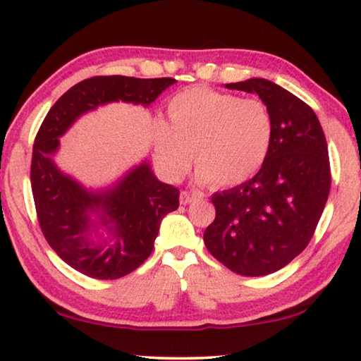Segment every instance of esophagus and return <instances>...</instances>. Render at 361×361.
Wrapping results in <instances>:
<instances>
[{
  "mask_svg": "<svg viewBox=\"0 0 361 361\" xmlns=\"http://www.w3.org/2000/svg\"><path fill=\"white\" fill-rule=\"evenodd\" d=\"M197 197H201L197 195V192H188V191H183L180 195V202L183 204V206H186V204H190L192 201H196Z\"/></svg>",
  "mask_w": 361,
  "mask_h": 361,
  "instance_id": "obj_1",
  "label": "esophagus"
}]
</instances>
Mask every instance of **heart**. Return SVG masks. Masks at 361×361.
Segmentation results:
<instances>
[{"label":"heart","mask_w":361,"mask_h":361,"mask_svg":"<svg viewBox=\"0 0 361 361\" xmlns=\"http://www.w3.org/2000/svg\"><path fill=\"white\" fill-rule=\"evenodd\" d=\"M169 120H154L155 160L165 178L178 181L199 164V185L233 186L261 169L274 142V118L259 99L192 87L166 106Z\"/></svg>","instance_id":"b5f03b06"}]
</instances>
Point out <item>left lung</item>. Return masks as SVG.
I'll list each match as a JSON object with an SVG mask.
<instances>
[{
	"mask_svg": "<svg viewBox=\"0 0 361 361\" xmlns=\"http://www.w3.org/2000/svg\"><path fill=\"white\" fill-rule=\"evenodd\" d=\"M259 95L274 118V142L251 180L215 192V219L204 243L240 276L279 271L310 243L331 190L326 136L316 113L276 82L252 78L225 84Z\"/></svg>",
	"mask_w": 361,
	"mask_h": 361,
	"instance_id": "obj_1",
	"label": "left lung"
}]
</instances>
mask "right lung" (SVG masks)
Wrapping results in <instances>:
<instances>
[{"instance_id": "right-lung-1", "label": "right lung", "mask_w": 361, "mask_h": 361, "mask_svg": "<svg viewBox=\"0 0 361 361\" xmlns=\"http://www.w3.org/2000/svg\"><path fill=\"white\" fill-rule=\"evenodd\" d=\"M175 79L97 76L73 85L51 106L35 137L30 183L48 245L84 276L113 281L150 256L162 219L178 209V188L160 181L147 160L111 185L87 188L56 164L60 137L80 116L113 102L144 109Z\"/></svg>"}]
</instances>
